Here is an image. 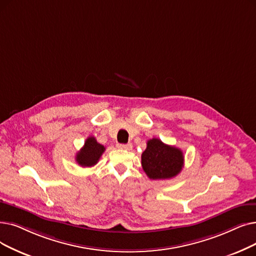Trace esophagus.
<instances>
[{
  "mask_svg": "<svg viewBox=\"0 0 256 256\" xmlns=\"http://www.w3.org/2000/svg\"><path fill=\"white\" fill-rule=\"evenodd\" d=\"M117 148H118L119 150H132V146L130 143H128V144H118Z\"/></svg>",
  "mask_w": 256,
  "mask_h": 256,
  "instance_id": "34e87169",
  "label": "esophagus"
}]
</instances>
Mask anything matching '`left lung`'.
I'll list each match as a JSON object with an SVG mask.
<instances>
[{"label":"left lung","instance_id":"1","mask_svg":"<svg viewBox=\"0 0 256 256\" xmlns=\"http://www.w3.org/2000/svg\"><path fill=\"white\" fill-rule=\"evenodd\" d=\"M141 164L150 180L172 179L181 172L184 156L180 148L152 138L148 141L146 150L141 154Z\"/></svg>","mask_w":256,"mask_h":256}]
</instances>
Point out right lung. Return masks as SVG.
<instances>
[{"label":"right lung","instance_id":"obj_1","mask_svg":"<svg viewBox=\"0 0 256 256\" xmlns=\"http://www.w3.org/2000/svg\"><path fill=\"white\" fill-rule=\"evenodd\" d=\"M106 148L98 143L95 137H88L82 150L76 154L75 160L82 168H91L97 164Z\"/></svg>","mask_w":256,"mask_h":256}]
</instances>
